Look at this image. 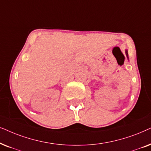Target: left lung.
Listing matches in <instances>:
<instances>
[{"label": "left lung", "mask_w": 151, "mask_h": 151, "mask_svg": "<svg viewBox=\"0 0 151 151\" xmlns=\"http://www.w3.org/2000/svg\"><path fill=\"white\" fill-rule=\"evenodd\" d=\"M126 56H127V57H128V51H127V50H126Z\"/></svg>", "instance_id": "1"}]
</instances>
